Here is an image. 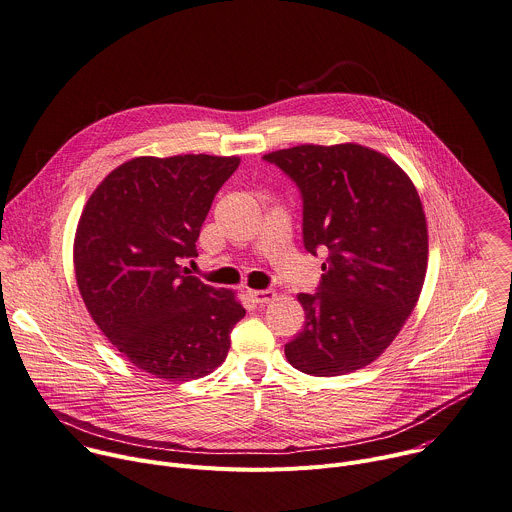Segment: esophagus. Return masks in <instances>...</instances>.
Masks as SVG:
<instances>
[{"label":"esophagus","instance_id":"1","mask_svg":"<svg viewBox=\"0 0 512 512\" xmlns=\"http://www.w3.org/2000/svg\"><path fill=\"white\" fill-rule=\"evenodd\" d=\"M246 295H248L250 301L256 303V305H266V303L274 301V297H276V293H274L272 289H262V291H260V289H248Z\"/></svg>","mask_w":512,"mask_h":512}]
</instances>
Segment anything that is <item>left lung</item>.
<instances>
[{
	"mask_svg": "<svg viewBox=\"0 0 512 512\" xmlns=\"http://www.w3.org/2000/svg\"><path fill=\"white\" fill-rule=\"evenodd\" d=\"M299 185L303 240L321 264L319 291L299 293L303 331L285 346L311 376L372 364L413 313L429 260L427 219L405 170L362 144H301L264 154Z\"/></svg>",
	"mask_w": 512,
	"mask_h": 512,
	"instance_id": "left-lung-1",
	"label": "left lung"
}]
</instances>
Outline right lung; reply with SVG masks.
Listing matches in <instances>:
<instances>
[{"label":"right lung","instance_id":"obj_1","mask_svg":"<svg viewBox=\"0 0 512 512\" xmlns=\"http://www.w3.org/2000/svg\"><path fill=\"white\" fill-rule=\"evenodd\" d=\"M240 156H136L87 199L73 246L83 303L118 352L164 380L211 374L246 315L234 291L189 276L185 258Z\"/></svg>","mask_w":512,"mask_h":512}]
</instances>
